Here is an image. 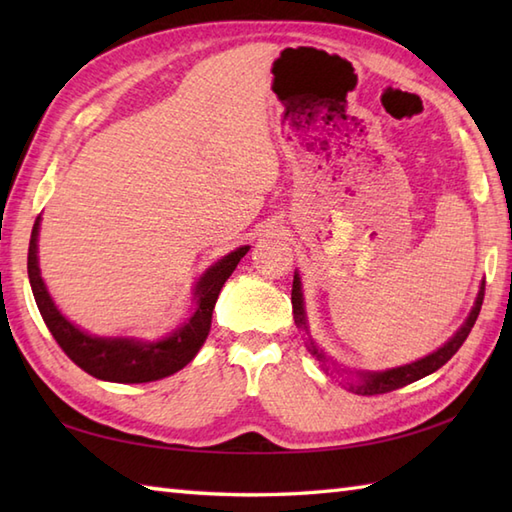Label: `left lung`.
<instances>
[{
    "label": "left lung",
    "instance_id": "obj_1",
    "mask_svg": "<svg viewBox=\"0 0 512 512\" xmlns=\"http://www.w3.org/2000/svg\"><path fill=\"white\" fill-rule=\"evenodd\" d=\"M482 301H484V286L480 290V295H477V301H475V308L471 310L469 319H466V323L462 325V328L455 332L453 339L449 343H444L438 352H433L429 356L420 358V361L411 363V365H402V367H396V369H387V372H376V374H363L361 383H358L356 387H350L352 391H356V394L361 396H376V394H387V391H394V389H400L405 387L409 383H416V380L429 376L436 372V369H440L444 363L451 361V356L460 350L462 343L466 341V336H469L471 328L477 321V314H480L482 310ZM292 314H295V323L297 328H306V312H303V297H301V281L299 277L295 275V281H292ZM308 350L312 356H317L319 361H325V356L317 350V345H314L310 341Z\"/></svg>",
    "mask_w": 512,
    "mask_h": 512
}]
</instances>
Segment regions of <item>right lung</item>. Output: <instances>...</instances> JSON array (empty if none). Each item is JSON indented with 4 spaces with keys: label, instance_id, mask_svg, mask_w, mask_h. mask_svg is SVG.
I'll list each match as a JSON object with an SVG mask.
<instances>
[{
    "label": "right lung",
    "instance_id": "right-lung-1",
    "mask_svg": "<svg viewBox=\"0 0 512 512\" xmlns=\"http://www.w3.org/2000/svg\"><path fill=\"white\" fill-rule=\"evenodd\" d=\"M37 235L39 217L35 226H32L28 246V279L43 321H46L54 341L59 343L61 350L68 354L74 365H79L83 372H88L94 378L112 380V383H154V380L176 374L178 369L191 363L193 356L198 354L202 343L206 341V336H209L213 308L224 281L231 277L239 259L248 253V246L237 248L206 270L198 286H195L198 308H195L193 317L182 328L162 341L138 343L134 339H99V336H90L74 328L63 317L52 303L39 275Z\"/></svg>",
    "mask_w": 512,
    "mask_h": 512
}]
</instances>
